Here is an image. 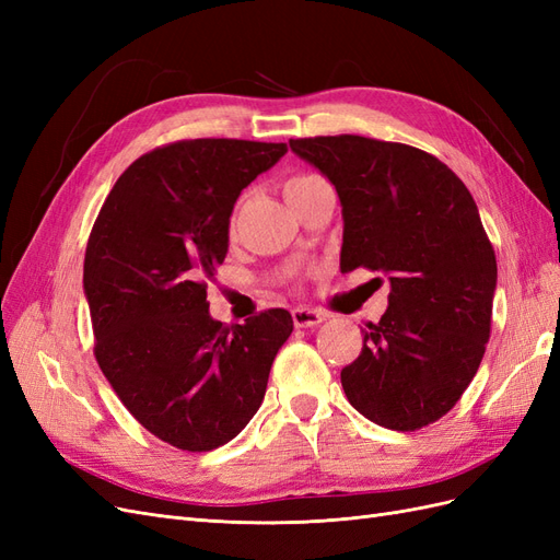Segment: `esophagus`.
I'll use <instances>...</instances> for the list:
<instances>
[{
  "label": "esophagus",
  "instance_id": "1",
  "mask_svg": "<svg viewBox=\"0 0 560 560\" xmlns=\"http://www.w3.org/2000/svg\"><path fill=\"white\" fill-rule=\"evenodd\" d=\"M327 315L319 313V311H311V308H294L292 311V319L296 327H315L319 325L322 319H325Z\"/></svg>",
  "mask_w": 560,
  "mask_h": 560
}]
</instances>
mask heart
Listing matches in <instances>:
<instances>
[{"instance_id": "heart-1", "label": "heart", "mask_w": 560, "mask_h": 560, "mask_svg": "<svg viewBox=\"0 0 560 560\" xmlns=\"http://www.w3.org/2000/svg\"><path fill=\"white\" fill-rule=\"evenodd\" d=\"M319 182H325V179L317 177V175H294V177H290V179L284 182V198L287 200H294L303 191L313 189V186L319 184Z\"/></svg>"}]
</instances>
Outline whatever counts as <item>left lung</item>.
Wrapping results in <instances>:
<instances>
[{
  "label": "left lung",
  "mask_w": 560,
  "mask_h": 560,
  "mask_svg": "<svg viewBox=\"0 0 560 560\" xmlns=\"http://www.w3.org/2000/svg\"><path fill=\"white\" fill-rule=\"evenodd\" d=\"M343 206L341 273L389 276L387 311L341 371L348 401L381 428L446 416L483 360L495 249L463 179L428 151L362 135L290 140Z\"/></svg>",
  "instance_id": "left-lung-1"
}]
</instances>
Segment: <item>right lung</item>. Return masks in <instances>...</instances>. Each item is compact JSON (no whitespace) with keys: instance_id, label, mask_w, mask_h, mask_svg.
Here are the masks:
<instances>
[{"instance_id":"1","label":"right lung","mask_w":560,"mask_h":560,"mask_svg":"<svg viewBox=\"0 0 560 560\" xmlns=\"http://www.w3.org/2000/svg\"><path fill=\"white\" fill-rule=\"evenodd\" d=\"M287 154L282 142L179 140L116 179L83 259L95 360L132 418L161 442L202 453L257 413L294 322L270 308L222 325L208 280L229 249L245 186Z\"/></svg>"}]
</instances>
